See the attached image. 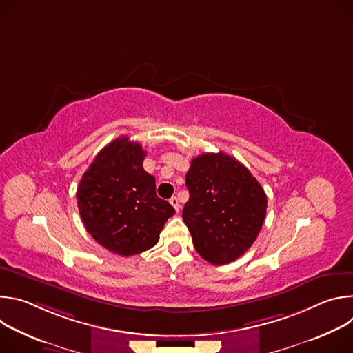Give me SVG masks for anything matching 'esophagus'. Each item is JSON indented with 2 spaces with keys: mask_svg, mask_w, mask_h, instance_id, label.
I'll use <instances>...</instances> for the list:
<instances>
[{
  "mask_svg": "<svg viewBox=\"0 0 353 353\" xmlns=\"http://www.w3.org/2000/svg\"><path fill=\"white\" fill-rule=\"evenodd\" d=\"M170 204L173 205V208L176 210V212L180 211V203H179V198H177V196H172V198H170Z\"/></svg>",
  "mask_w": 353,
  "mask_h": 353,
  "instance_id": "1",
  "label": "esophagus"
}]
</instances>
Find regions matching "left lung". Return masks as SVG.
Segmentation results:
<instances>
[{"label": "left lung", "instance_id": "1", "mask_svg": "<svg viewBox=\"0 0 353 353\" xmlns=\"http://www.w3.org/2000/svg\"><path fill=\"white\" fill-rule=\"evenodd\" d=\"M190 198L183 208L196 253L214 265L232 263L251 247L267 212L264 188L250 170L223 152L191 161Z\"/></svg>", "mask_w": 353, "mask_h": 353}]
</instances>
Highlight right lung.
Wrapping results in <instances>:
<instances>
[{"label":"right lung","instance_id":"right-lung-1","mask_svg":"<svg viewBox=\"0 0 353 353\" xmlns=\"http://www.w3.org/2000/svg\"><path fill=\"white\" fill-rule=\"evenodd\" d=\"M141 143L120 137L96 155L78 190V210L89 234L114 254L128 257L152 248L174 214L157 195L155 177L142 168Z\"/></svg>","mask_w":353,"mask_h":353}]
</instances>
